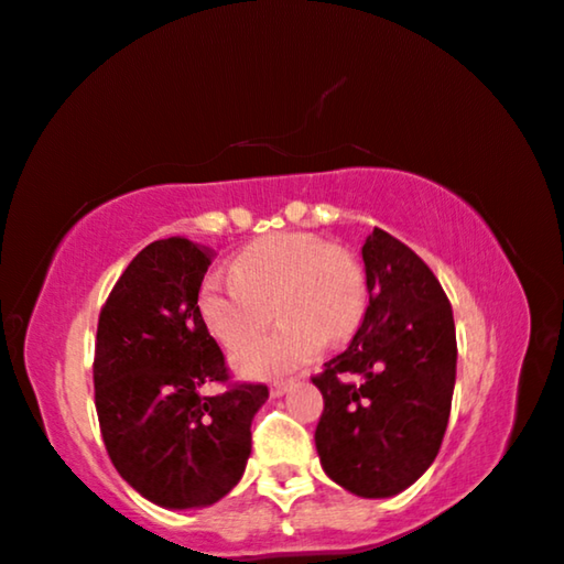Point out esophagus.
I'll return each instance as SVG.
<instances>
[{
  "label": "esophagus",
  "instance_id": "1",
  "mask_svg": "<svg viewBox=\"0 0 564 564\" xmlns=\"http://www.w3.org/2000/svg\"><path fill=\"white\" fill-rule=\"evenodd\" d=\"M292 389V381H272V387H269V391H272V397H284L288 391Z\"/></svg>",
  "mask_w": 564,
  "mask_h": 564
}]
</instances>
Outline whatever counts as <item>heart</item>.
Here are the masks:
<instances>
[{
	"label": "heart",
	"mask_w": 564,
	"mask_h": 564,
	"mask_svg": "<svg viewBox=\"0 0 564 564\" xmlns=\"http://www.w3.org/2000/svg\"><path fill=\"white\" fill-rule=\"evenodd\" d=\"M234 276H208L198 313L218 343L238 346L271 319L285 321L269 337L234 350L241 377L264 379L300 369L321 356L325 340L350 338L364 317L366 280L356 259L313 234H276L239 251Z\"/></svg>",
	"instance_id": "obj_1"
}]
</instances>
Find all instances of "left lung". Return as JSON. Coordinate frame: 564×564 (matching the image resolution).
I'll use <instances>...</instances> for the list:
<instances>
[{"label": "left lung", "instance_id": "obj_1", "mask_svg": "<svg viewBox=\"0 0 564 564\" xmlns=\"http://www.w3.org/2000/svg\"><path fill=\"white\" fill-rule=\"evenodd\" d=\"M361 257L369 305L350 346L313 379L325 402L315 447L346 491L389 499L440 451L458 343L447 295L410 247L373 228Z\"/></svg>", "mask_w": 564, "mask_h": 564}]
</instances>
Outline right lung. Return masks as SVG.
Returning a JSON list of instances; mask_svg holds the SVG:
<instances>
[{
  "label": "right lung",
  "instance_id": "add662e5",
  "mask_svg": "<svg viewBox=\"0 0 564 564\" xmlns=\"http://www.w3.org/2000/svg\"><path fill=\"white\" fill-rule=\"evenodd\" d=\"M214 249L191 239L152 241L137 254L99 315L96 412L119 476L162 509H203L239 484L264 383L228 381L226 361L198 313Z\"/></svg>",
  "mask_w": 564,
  "mask_h": 564
}]
</instances>
